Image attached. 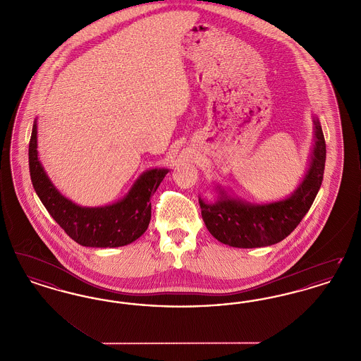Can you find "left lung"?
I'll use <instances>...</instances> for the list:
<instances>
[{"label":"left lung","mask_w":361,"mask_h":361,"mask_svg":"<svg viewBox=\"0 0 361 361\" xmlns=\"http://www.w3.org/2000/svg\"><path fill=\"white\" fill-rule=\"evenodd\" d=\"M315 143L310 168L303 181L290 197L267 204L245 203L231 199L219 188V199L208 204L199 199L202 218L208 231L219 242L234 247H262L288 237L303 216L321 188L326 161V143L322 127L314 118Z\"/></svg>","instance_id":"left-lung-1"}]
</instances>
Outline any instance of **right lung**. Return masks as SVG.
Segmentation results:
<instances>
[{"label":"right lung","mask_w":361,"mask_h":361,"mask_svg":"<svg viewBox=\"0 0 361 361\" xmlns=\"http://www.w3.org/2000/svg\"><path fill=\"white\" fill-rule=\"evenodd\" d=\"M28 157L31 181L40 202L71 240L89 247H119L137 240L152 219L150 199L168 173V169L147 171L118 203L90 208L77 206L52 185L37 158L36 121Z\"/></svg>","instance_id":"obj_1"}]
</instances>
